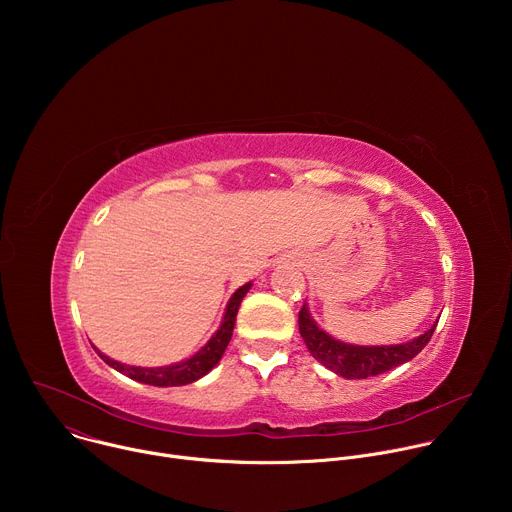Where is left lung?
I'll use <instances>...</instances> for the list:
<instances>
[{"label":"left lung","mask_w":512,"mask_h":512,"mask_svg":"<svg viewBox=\"0 0 512 512\" xmlns=\"http://www.w3.org/2000/svg\"><path fill=\"white\" fill-rule=\"evenodd\" d=\"M298 324L310 354L320 364H324L328 371L344 379H369V377L383 375L399 367V364H405L411 358H415L429 342L437 326V320L421 336L409 342L391 344V346H360V344H348V342L336 340L316 324L308 304L302 306Z\"/></svg>","instance_id":"8db88e82"}]
</instances>
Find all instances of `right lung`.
<instances>
[{
    "label": "right lung",
    "instance_id": "add662e5",
    "mask_svg": "<svg viewBox=\"0 0 512 512\" xmlns=\"http://www.w3.org/2000/svg\"><path fill=\"white\" fill-rule=\"evenodd\" d=\"M251 285L253 283L249 281V283L241 285L235 291V294L229 300V304H227V308H225V316H223L221 326H218V330L212 334V338L196 354H192L186 360L168 364V367H131V364L113 360L107 354H103L101 350H97V348L95 350L109 364L111 369L119 371L121 375L129 377L133 381H139V383H145V385H154V387H180V385L194 383V381L202 379L204 375H208L216 367L218 360L223 358V354H225V350L231 342V336H233L239 306H241L243 298L247 296V291L251 289Z\"/></svg>",
    "mask_w": 512,
    "mask_h": 512
}]
</instances>
